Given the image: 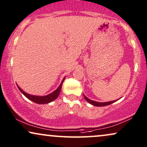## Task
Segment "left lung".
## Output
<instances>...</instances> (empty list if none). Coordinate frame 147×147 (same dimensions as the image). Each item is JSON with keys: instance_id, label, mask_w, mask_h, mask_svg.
<instances>
[{"instance_id": "left-lung-1", "label": "left lung", "mask_w": 147, "mask_h": 147, "mask_svg": "<svg viewBox=\"0 0 147 147\" xmlns=\"http://www.w3.org/2000/svg\"><path fill=\"white\" fill-rule=\"evenodd\" d=\"M84 97L86 99L87 102H88L89 103L92 105L96 106V107H103V106H107L109 105H111V103H113L114 102L117 101V100H112V101H109V102H97V101H94V100H90L88 98H87L86 96L84 94Z\"/></svg>"}]
</instances>
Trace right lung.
Wrapping results in <instances>:
<instances>
[{"label":"right lung","instance_id":"1","mask_svg":"<svg viewBox=\"0 0 147 147\" xmlns=\"http://www.w3.org/2000/svg\"><path fill=\"white\" fill-rule=\"evenodd\" d=\"M65 78V77L63 79V80L61 82V84L59 85V86L57 88L56 90L53 91V92H51V94H49L48 95H45V96H36V95L30 94H28V93H26V92H24V91L18 85L17 86H18V88L20 89L21 92H22L25 96L27 97L28 99H30V100H32V101L34 102L35 103H38V104H47L53 101V100H55V99L59 96V93L61 92V90L62 84L63 83Z\"/></svg>","mask_w":147,"mask_h":147}]
</instances>
